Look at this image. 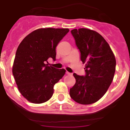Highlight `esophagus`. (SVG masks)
<instances>
[{
  "instance_id": "1",
  "label": "esophagus",
  "mask_w": 130,
  "mask_h": 130,
  "mask_svg": "<svg viewBox=\"0 0 130 130\" xmlns=\"http://www.w3.org/2000/svg\"><path fill=\"white\" fill-rule=\"evenodd\" d=\"M66 74L67 75H72V73H70V72H67H67H66Z\"/></svg>"
}]
</instances>
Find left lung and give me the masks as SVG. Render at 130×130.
<instances>
[{
    "label": "left lung",
    "instance_id": "left-lung-1",
    "mask_svg": "<svg viewBox=\"0 0 130 130\" xmlns=\"http://www.w3.org/2000/svg\"><path fill=\"white\" fill-rule=\"evenodd\" d=\"M80 58L85 63V75L73 74L76 83L70 88V96L77 103L90 105L98 101L106 92L116 72L115 56L100 34L85 28L71 31Z\"/></svg>",
    "mask_w": 130,
    "mask_h": 130
}]
</instances>
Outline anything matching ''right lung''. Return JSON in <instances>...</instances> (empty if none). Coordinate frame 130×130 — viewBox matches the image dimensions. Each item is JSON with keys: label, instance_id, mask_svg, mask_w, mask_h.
Returning a JSON list of instances; mask_svg holds the SVG:
<instances>
[{"label": "right lung", "instance_id": "obj_1", "mask_svg": "<svg viewBox=\"0 0 130 130\" xmlns=\"http://www.w3.org/2000/svg\"><path fill=\"white\" fill-rule=\"evenodd\" d=\"M69 29L41 28L29 34L18 47L13 74L22 95L29 101L40 104L54 93V85L62 78L65 69L48 66L47 59L56 60V47Z\"/></svg>", "mask_w": 130, "mask_h": 130}]
</instances>
